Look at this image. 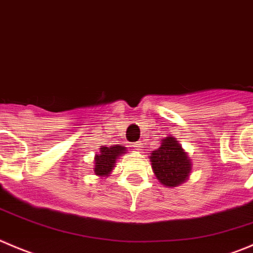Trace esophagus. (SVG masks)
I'll list each match as a JSON object with an SVG mask.
<instances>
[{"instance_id": "obj_1", "label": "esophagus", "mask_w": 253, "mask_h": 253, "mask_svg": "<svg viewBox=\"0 0 253 253\" xmlns=\"http://www.w3.org/2000/svg\"><path fill=\"white\" fill-rule=\"evenodd\" d=\"M132 147H133V148H136V149H139L141 148V143H139V141H137V142H132Z\"/></svg>"}]
</instances>
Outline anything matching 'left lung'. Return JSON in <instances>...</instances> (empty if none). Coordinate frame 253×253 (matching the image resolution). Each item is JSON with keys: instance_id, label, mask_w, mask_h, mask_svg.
<instances>
[{"instance_id": "1", "label": "left lung", "mask_w": 253, "mask_h": 253, "mask_svg": "<svg viewBox=\"0 0 253 253\" xmlns=\"http://www.w3.org/2000/svg\"><path fill=\"white\" fill-rule=\"evenodd\" d=\"M152 169L163 185L176 186L183 183L192 170L189 161L181 146L175 138L167 137L157 151L152 152Z\"/></svg>"}]
</instances>
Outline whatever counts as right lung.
<instances>
[{"instance_id":"right-lung-1","label":"right lung","mask_w":253,"mask_h":253,"mask_svg":"<svg viewBox=\"0 0 253 253\" xmlns=\"http://www.w3.org/2000/svg\"><path fill=\"white\" fill-rule=\"evenodd\" d=\"M125 152V147L115 144L111 147H105L101 146L100 148V154L95 157V174L102 176L110 174L112 168L115 167L116 159L119 156Z\"/></svg>"}]
</instances>
